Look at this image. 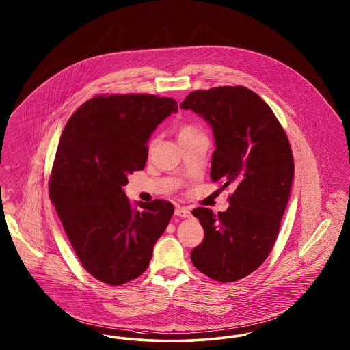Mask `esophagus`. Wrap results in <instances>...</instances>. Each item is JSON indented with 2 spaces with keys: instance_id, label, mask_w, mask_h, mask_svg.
Here are the masks:
<instances>
[{
  "instance_id": "esophagus-1",
  "label": "esophagus",
  "mask_w": 350,
  "mask_h": 350,
  "mask_svg": "<svg viewBox=\"0 0 350 350\" xmlns=\"http://www.w3.org/2000/svg\"><path fill=\"white\" fill-rule=\"evenodd\" d=\"M174 213H176L177 216H180V217H183V219H189V217H191V216H193L190 210H187V208H185V207H180V208H177Z\"/></svg>"
}]
</instances>
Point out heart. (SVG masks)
Returning <instances> with one entry per match:
<instances>
[{
	"instance_id": "1",
	"label": "heart",
	"mask_w": 350,
	"mask_h": 350,
	"mask_svg": "<svg viewBox=\"0 0 350 350\" xmlns=\"http://www.w3.org/2000/svg\"><path fill=\"white\" fill-rule=\"evenodd\" d=\"M198 134H200L196 127H193L191 125H181L178 129V140L189 139V138H193Z\"/></svg>"
}]
</instances>
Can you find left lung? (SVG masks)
<instances>
[{
	"mask_svg": "<svg viewBox=\"0 0 350 350\" xmlns=\"http://www.w3.org/2000/svg\"><path fill=\"white\" fill-rule=\"evenodd\" d=\"M180 108L212 127L211 178L234 189L225 212L193 211L204 239L191 262L211 279H243L266 260L279 234L294 176L289 140L266 101L246 87L194 91Z\"/></svg>",
	"mask_w": 350,
	"mask_h": 350,
	"instance_id": "obj_1",
	"label": "left lung"
}]
</instances>
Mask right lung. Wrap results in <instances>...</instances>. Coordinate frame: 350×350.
Masks as SVG:
<instances>
[{
  "instance_id": "1",
  "label": "right lung",
  "mask_w": 350,
  "mask_h": 350,
  "mask_svg": "<svg viewBox=\"0 0 350 350\" xmlns=\"http://www.w3.org/2000/svg\"><path fill=\"white\" fill-rule=\"evenodd\" d=\"M177 108L173 98L146 94L96 96L61 134L49 196L82 266L108 285L146 271L174 212L161 199L133 207L124 186L144 168L150 137Z\"/></svg>"
}]
</instances>
